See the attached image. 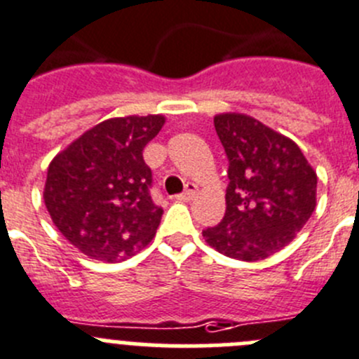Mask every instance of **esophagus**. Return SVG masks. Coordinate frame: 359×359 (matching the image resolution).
Returning <instances> with one entry per match:
<instances>
[{
    "label": "esophagus",
    "mask_w": 359,
    "mask_h": 359,
    "mask_svg": "<svg viewBox=\"0 0 359 359\" xmlns=\"http://www.w3.org/2000/svg\"><path fill=\"white\" fill-rule=\"evenodd\" d=\"M196 186H194V184H187L186 186V191H184L182 194H179V196H175V200H179V201H191L194 198V194H196Z\"/></svg>",
    "instance_id": "34e87169"
}]
</instances>
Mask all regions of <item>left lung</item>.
<instances>
[{"mask_svg":"<svg viewBox=\"0 0 359 359\" xmlns=\"http://www.w3.org/2000/svg\"><path fill=\"white\" fill-rule=\"evenodd\" d=\"M228 156L226 214L203 229L217 252L242 261L266 259L293 242L316 210L318 175L291 138L245 114L214 117Z\"/></svg>","mask_w":359,"mask_h":359,"instance_id":"left-lung-1","label":"left lung"}]
</instances>
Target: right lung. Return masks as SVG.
<instances>
[{"label":"right lung","instance_id":"1","mask_svg":"<svg viewBox=\"0 0 359 359\" xmlns=\"http://www.w3.org/2000/svg\"><path fill=\"white\" fill-rule=\"evenodd\" d=\"M163 124V116L107 119L48 165L45 207L61 235L91 259H126L154 238L163 208L149 194L144 147Z\"/></svg>","mask_w":359,"mask_h":359}]
</instances>
